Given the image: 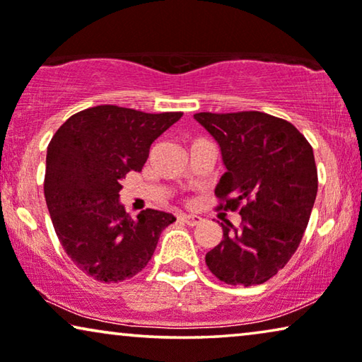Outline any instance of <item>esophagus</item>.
Instances as JSON below:
<instances>
[{"label": "esophagus", "mask_w": 362, "mask_h": 362, "mask_svg": "<svg viewBox=\"0 0 362 362\" xmlns=\"http://www.w3.org/2000/svg\"><path fill=\"white\" fill-rule=\"evenodd\" d=\"M181 221L186 222L187 226L194 227V226L199 224V222H201L202 219H201L199 216H194V214H182V216H181Z\"/></svg>", "instance_id": "obj_1"}]
</instances>
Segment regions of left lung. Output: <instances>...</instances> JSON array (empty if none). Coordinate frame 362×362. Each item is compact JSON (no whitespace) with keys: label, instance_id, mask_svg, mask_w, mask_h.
Listing matches in <instances>:
<instances>
[{"label":"left lung","instance_id":"left-lung-1","mask_svg":"<svg viewBox=\"0 0 362 362\" xmlns=\"http://www.w3.org/2000/svg\"><path fill=\"white\" fill-rule=\"evenodd\" d=\"M219 143L227 171L216 187L217 209L239 211L206 264L227 285H260L298 249L318 191L308 140L284 118L264 112L196 113Z\"/></svg>","mask_w":362,"mask_h":362}]
</instances>
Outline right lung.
<instances>
[{"label":"right lung","mask_w":362,"mask_h":362,"mask_svg":"<svg viewBox=\"0 0 362 362\" xmlns=\"http://www.w3.org/2000/svg\"><path fill=\"white\" fill-rule=\"evenodd\" d=\"M182 112L145 113L98 105L67 118L49 141L44 196L54 230L71 260L88 276L118 284L145 269L168 212L146 209L132 219L118 202L120 181L141 171L151 143Z\"/></svg>","instance_id":"obj_1"}]
</instances>
